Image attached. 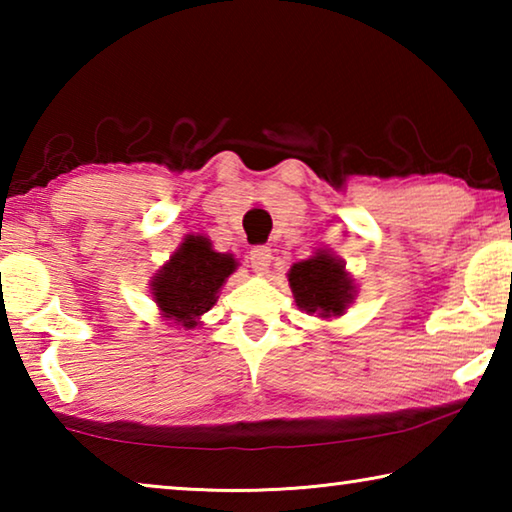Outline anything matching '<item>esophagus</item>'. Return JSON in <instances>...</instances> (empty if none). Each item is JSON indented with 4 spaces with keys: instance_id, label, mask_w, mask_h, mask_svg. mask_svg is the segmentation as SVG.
<instances>
[{
    "instance_id": "esophagus-1",
    "label": "esophagus",
    "mask_w": 512,
    "mask_h": 512,
    "mask_svg": "<svg viewBox=\"0 0 512 512\" xmlns=\"http://www.w3.org/2000/svg\"><path fill=\"white\" fill-rule=\"evenodd\" d=\"M250 268H253L255 273H266L268 266H271V259H273V253L271 248L266 246H257L250 250Z\"/></svg>"
}]
</instances>
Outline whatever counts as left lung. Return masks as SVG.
Returning a JSON list of instances; mask_svg holds the SVG:
<instances>
[{
	"mask_svg": "<svg viewBox=\"0 0 512 512\" xmlns=\"http://www.w3.org/2000/svg\"><path fill=\"white\" fill-rule=\"evenodd\" d=\"M287 277L298 309L323 320L343 316L357 296V284L345 271V262L327 248L293 264Z\"/></svg>",
	"mask_w": 512,
	"mask_h": 512,
	"instance_id": "1",
	"label": "left lung"
}]
</instances>
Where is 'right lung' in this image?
<instances>
[{
	"mask_svg": "<svg viewBox=\"0 0 512 512\" xmlns=\"http://www.w3.org/2000/svg\"><path fill=\"white\" fill-rule=\"evenodd\" d=\"M239 262L230 253H216L203 235H187L167 262L149 280L151 298L169 325L194 329L210 311Z\"/></svg>",
	"mask_w": 512,
	"mask_h": 512,
	"instance_id": "add662e5",
	"label": "right lung"
}]
</instances>
